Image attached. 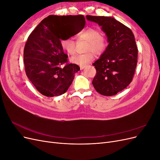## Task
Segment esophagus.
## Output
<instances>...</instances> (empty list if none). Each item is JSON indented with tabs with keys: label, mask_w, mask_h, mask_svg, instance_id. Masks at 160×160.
Here are the masks:
<instances>
[{
	"label": "esophagus",
	"mask_w": 160,
	"mask_h": 160,
	"mask_svg": "<svg viewBox=\"0 0 160 160\" xmlns=\"http://www.w3.org/2000/svg\"><path fill=\"white\" fill-rule=\"evenodd\" d=\"M85 67V66H80V69H83Z\"/></svg>",
	"instance_id": "obj_1"
}]
</instances>
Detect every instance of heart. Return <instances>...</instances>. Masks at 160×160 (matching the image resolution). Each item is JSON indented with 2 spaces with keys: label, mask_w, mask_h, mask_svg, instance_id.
Returning <instances> with one entry per match:
<instances>
[{
  "label": "heart",
  "mask_w": 160,
  "mask_h": 160,
  "mask_svg": "<svg viewBox=\"0 0 160 160\" xmlns=\"http://www.w3.org/2000/svg\"><path fill=\"white\" fill-rule=\"evenodd\" d=\"M79 37L80 39L88 41L84 54L75 55L71 58L72 63L80 66H85L94 59V54L99 56L105 52L108 47V40L101 35V31L95 27H89L82 31ZM61 47L67 54L73 55L75 52V42L71 37L62 38L60 41Z\"/></svg>",
  "instance_id": "obj_1"
}]
</instances>
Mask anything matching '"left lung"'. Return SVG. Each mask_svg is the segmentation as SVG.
Listing matches in <instances>:
<instances>
[{"label":"left lung","instance_id":"obj_1","mask_svg":"<svg viewBox=\"0 0 160 160\" xmlns=\"http://www.w3.org/2000/svg\"><path fill=\"white\" fill-rule=\"evenodd\" d=\"M86 17L101 26L109 42L105 52L93 63L97 72L92 83L101 95H116L132 81L137 66L138 50L133 33L113 17Z\"/></svg>","mask_w":160,"mask_h":160}]
</instances>
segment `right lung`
<instances>
[{
    "label": "right lung",
    "mask_w": 160,
    "mask_h": 160,
    "mask_svg": "<svg viewBox=\"0 0 160 160\" xmlns=\"http://www.w3.org/2000/svg\"><path fill=\"white\" fill-rule=\"evenodd\" d=\"M83 15H50L44 18L30 34L24 49L27 76L38 91L47 97L65 93L71 85L79 67L69 63L60 41L84 28ZM65 65L63 68L60 67Z\"/></svg>",
    "instance_id": "right-lung-1"
}]
</instances>
